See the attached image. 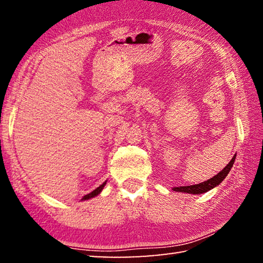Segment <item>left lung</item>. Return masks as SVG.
<instances>
[{"instance_id": "1", "label": "left lung", "mask_w": 263, "mask_h": 263, "mask_svg": "<svg viewBox=\"0 0 263 263\" xmlns=\"http://www.w3.org/2000/svg\"><path fill=\"white\" fill-rule=\"evenodd\" d=\"M234 160H235V155L232 158V160L229 162L228 166H226L224 169H222L221 172L218 173L216 176L211 177V179H209L208 181H204L202 183L199 184H195V185H185V186H176L174 188L175 191H180V193H186V194H203V193H206L212 188H215L216 185H218L220 183V182L225 179L226 176H228L229 172L231 171V168H232L233 163H234Z\"/></svg>"}]
</instances>
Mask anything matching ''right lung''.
<instances>
[{
	"instance_id": "add662e5",
	"label": "right lung",
	"mask_w": 263,
	"mask_h": 263,
	"mask_svg": "<svg viewBox=\"0 0 263 263\" xmlns=\"http://www.w3.org/2000/svg\"><path fill=\"white\" fill-rule=\"evenodd\" d=\"M106 184V182H104L103 184H101L99 188H96L95 190H92L90 194H88V195H86V196H83L82 197V199H89V198H91V197H95V196H97L99 195L102 190H103V188H104V185Z\"/></svg>"
}]
</instances>
